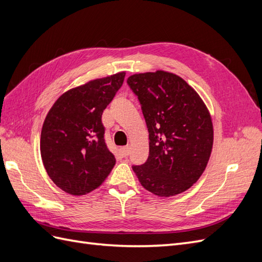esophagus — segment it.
<instances>
[{
  "instance_id": "obj_1",
  "label": "esophagus",
  "mask_w": 262,
  "mask_h": 262,
  "mask_svg": "<svg viewBox=\"0 0 262 262\" xmlns=\"http://www.w3.org/2000/svg\"><path fill=\"white\" fill-rule=\"evenodd\" d=\"M121 153L122 155L125 157V156H129L130 154V146H123L121 147Z\"/></svg>"
}]
</instances>
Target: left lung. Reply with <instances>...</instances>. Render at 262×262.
<instances>
[{"instance_id":"8db88e82","label":"left lung","mask_w":262,"mask_h":262,"mask_svg":"<svg viewBox=\"0 0 262 262\" xmlns=\"http://www.w3.org/2000/svg\"><path fill=\"white\" fill-rule=\"evenodd\" d=\"M148 130L149 154L133 165L141 185L158 196L186 191L200 178L211 155L213 124L198 93L176 74L156 71L131 75Z\"/></svg>"}]
</instances>
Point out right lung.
Masks as SVG:
<instances>
[{
  "label": "right lung",
  "instance_id": "right-lung-1",
  "mask_svg": "<svg viewBox=\"0 0 262 262\" xmlns=\"http://www.w3.org/2000/svg\"><path fill=\"white\" fill-rule=\"evenodd\" d=\"M124 76L120 72L70 90L47 115L40 138L41 158L47 173L63 191L89 193L114 168L116 158L105 142L101 115Z\"/></svg>",
  "mask_w": 262,
  "mask_h": 262
}]
</instances>
